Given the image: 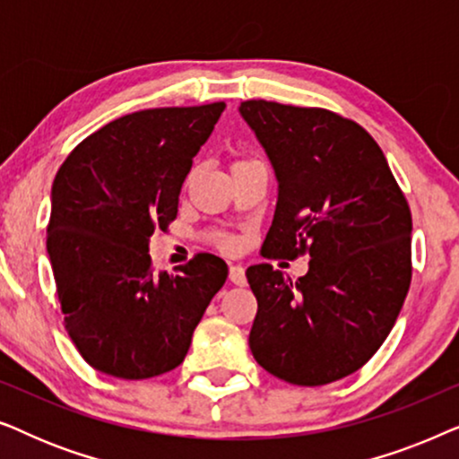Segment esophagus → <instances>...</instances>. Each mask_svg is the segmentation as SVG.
<instances>
[{"mask_svg":"<svg viewBox=\"0 0 459 459\" xmlns=\"http://www.w3.org/2000/svg\"><path fill=\"white\" fill-rule=\"evenodd\" d=\"M230 281L234 286H244L247 284V273H244L242 265H231L230 267Z\"/></svg>","mask_w":459,"mask_h":459,"instance_id":"34e87169","label":"esophagus"}]
</instances>
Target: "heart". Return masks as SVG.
I'll use <instances>...</instances> for the list:
<instances>
[{"label": "heart", "mask_w": 459, "mask_h": 459, "mask_svg": "<svg viewBox=\"0 0 459 459\" xmlns=\"http://www.w3.org/2000/svg\"><path fill=\"white\" fill-rule=\"evenodd\" d=\"M240 162H247V160H236L234 165H231V167L240 165ZM219 247L225 248V250H231V248L236 247V240H234V238H228V236H225V238H219Z\"/></svg>", "instance_id": "heart-1"}]
</instances>
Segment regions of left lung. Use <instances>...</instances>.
Returning a JSON list of instances; mask_svg holds the SVG:
<instances>
[{
    "label": "left lung",
    "instance_id": "obj_1",
    "mask_svg": "<svg viewBox=\"0 0 459 459\" xmlns=\"http://www.w3.org/2000/svg\"><path fill=\"white\" fill-rule=\"evenodd\" d=\"M272 162L278 203L263 256H309L294 281L259 263L248 344L280 380L322 386L369 361L393 330L411 281V212L378 143L322 108L240 104Z\"/></svg>",
    "mask_w": 459,
    "mask_h": 459
}]
</instances>
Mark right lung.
Masks as SVG:
<instances>
[{
  "instance_id": "1",
  "label": "right lung",
  "mask_w": 459,
  "mask_h": 459,
  "mask_svg": "<svg viewBox=\"0 0 459 459\" xmlns=\"http://www.w3.org/2000/svg\"><path fill=\"white\" fill-rule=\"evenodd\" d=\"M223 102L150 108L104 125L68 154L52 186L48 255L65 328L98 372L154 378L184 361L228 280L215 255L154 273L150 236L178 217L181 186Z\"/></svg>"
}]
</instances>
